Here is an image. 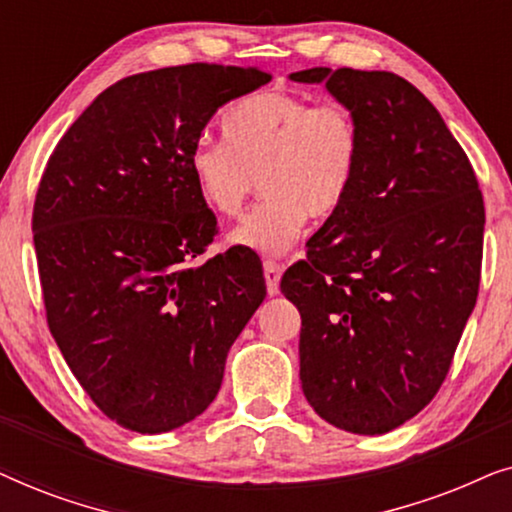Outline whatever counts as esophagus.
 <instances>
[{"mask_svg": "<svg viewBox=\"0 0 512 512\" xmlns=\"http://www.w3.org/2000/svg\"><path fill=\"white\" fill-rule=\"evenodd\" d=\"M263 272H265V286H268V293H270V296H277V293H279V279H282V265L275 263V261H265Z\"/></svg>", "mask_w": 512, "mask_h": 512, "instance_id": "34e87169", "label": "esophagus"}]
</instances>
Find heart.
<instances>
[{
	"label": "heart",
	"instance_id": "b5f03b06",
	"mask_svg": "<svg viewBox=\"0 0 512 512\" xmlns=\"http://www.w3.org/2000/svg\"><path fill=\"white\" fill-rule=\"evenodd\" d=\"M221 130L226 144L198 142L188 156L202 202L235 219L256 181L265 195L228 235L233 247L282 256L307 216L326 221L345 205L361 156L359 125L345 104L270 90L235 104Z\"/></svg>",
	"mask_w": 512,
	"mask_h": 512
}]
</instances>
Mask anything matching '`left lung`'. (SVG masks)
Wrapping results in <instances>:
<instances>
[{"label":"left lung","instance_id":"left-lung-1","mask_svg":"<svg viewBox=\"0 0 512 512\" xmlns=\"http://www.w3.org/2000/svg\"><path fill=\"white\" fill-rule=\"evenodd\" d=\"M356 118L359 172L345 205L284 272L298 307L300 384L328 424L380 436L436 396L480 284L485 205L438 109L391 72L314 67Z\"/></svg>","mask_w":512,"mask_h":512}]
</instances>
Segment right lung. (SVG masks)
<instances>
[{
	"mask_svg": "<svg viewBox=\"0 0 512 512\" xmlns=\"http://www.w3.org/2000/svg\"><path fill=\"white\" fill-rule=\"evenodd\" d=\"M258 67L181 65L109 86L48 158L32 233L46 317L67 366L109 419L165 433L202 415L265 298L258 263H200L216 219L188 156Z\"/></svg>",
	"mask_w": 512,
	"mask_h": 512,
	"instance_id": "right-lung-1",
	"label": "right lung"
}]
</instances>
